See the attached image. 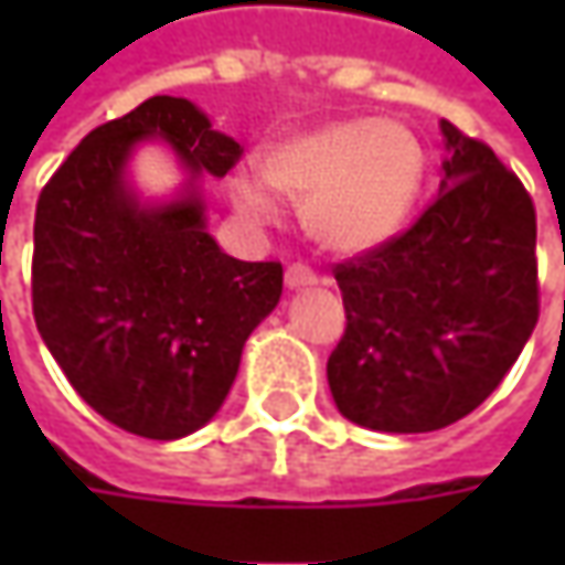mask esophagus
Masks as SVG:
<instances>
[{
	"label": "esophagus",
	"mask_w": 565,
	"mask_h": 565,
	"mask_svg": "<svg viewBox=\"0 0 565 565\" xmlns=\"http://www.w3.org/2000/svg\"><path fill=\"white\" fill-rule=\"evenodd\" d=\"M286 286L289 289H308V286H317V273L305 264H289L286 267Z\"/></svg>",
	"instance_id": "1"
}]
</instances>
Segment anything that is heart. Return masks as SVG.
Here are the masks:
<instances>
[{
  "mask_svg": "<svg viewBox=\"0 0 565 565\" xmlns=\"http://www.w3.org/2000/svg\"><path fill=\"white\" fill-rule=\"evenodd\" d=\"M264 179L305 206L308 228L323 248L367 254L399 235L424 188L427 157L399 121L342 119L298 131L264 150ZM235 206L257 220H276V201L248 175L232 182Z\"/></svg>",
  "mask_w": 565,
  "mask_h": 565,
  "instance_id": "1",
  "label": "heart"
}]
</instances>
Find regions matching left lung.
<instances>
[{"label": "left lung", "instance_id": "obj_1", "mask_svg": "<svg viewBox=\"0 0 565 565\" xmlns=\"http://www.w3.org/2000/svg\"><path fill=\"white\" fill-rule=\"evenodd\" d=\"M444 182L418 223L337 264L345 333L327 361L337 408L383 434L466 418L537 323L534 204L488 143L440 121Z\"/></svg>", "mask_w": 565, "mask_h": 565}]
</instances>
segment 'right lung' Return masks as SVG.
I'll use <instances>...</instances> for the list:
<instances>
[{
	"label": "right lung",
	"instance_id": "right-lung-1",
	"mask_svg": "<svg viewBox=\"0 0 565 565\" xmlns=\"http://www.w3.org/2000/svg\"><path fill=\"white\" fill-rule=\"evenodd\" d=\"M147 137L180 153L189 182L141 205L127 160ZM242 147L182 97H150L94 128L40 191L33 320L77 396L128 434L179 440L228 396L242 349L282 295V264L235 260L206 232L201 175Z\"/></svg>",
	"mask_w": 565,
	"mask_h": 565
}]
</instances>
